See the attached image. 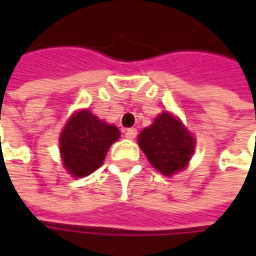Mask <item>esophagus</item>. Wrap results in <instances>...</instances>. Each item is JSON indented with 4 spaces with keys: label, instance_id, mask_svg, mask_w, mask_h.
<instances>
[{
    "label": "esophagus",
    "instance_id": "esophagus-1",
    "mask_svg": "<svg viewBox=\"0 0 256 256\" xmlns=\"http://www.w3.org/2000/svg\"><path fill=\"white\" fill-rule=\"evenodd\" d=\"M136 130L135 128H128L126 131H125V136L128 138V140H134L135 136H136Z\"/></svg>",
    "mask_w": 256,
    "mask_h": 256
}]
</instances>
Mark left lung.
Listing matches in <instances>:
<instances>
[{
	"label": "left lung",
	"mask_w": 256,
	"mask_h": 256,
	"mask_svg": "<svg viewBox=\"0 0 256 256\" xmlns=\"http://www.w3.org/2000/svg\"><path fill=\"white\" fill-rule=\"evenodd\" d=\"M148 161L164 175H172L186 166L194 152V138L170 112L156 116L151 126L138 136Z\"/></svg>",
	"instance_id": "left-lung-1"
}]
</instances>
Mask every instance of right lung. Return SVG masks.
Masks as SVG:
<instances>
[{
    "label": "right lung",
    "mask_w": 256,
    "mask_h": 256,
    "mask_svg": "<svg viewBox=\"0 0 256 256\" xmlns=\"http://www.w3.org/2000/svg\"><path fill=\"white\" fill-rule=\"evenodd\" d=\"M118 138L116 126L100 121L88 110L76 112L60 138L64 166L78 178L90 175L102 165L110 146Z\"/></svg>",
    "instance_id": "add662e5"
}]
</instances>
